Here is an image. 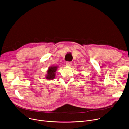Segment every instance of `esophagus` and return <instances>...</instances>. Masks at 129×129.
Returning <instances> with one entry per match:
<instances>
[{"label":"esophagus","instance_id":"34e87169","mask_svg":"<svg viewBox=\"0 0 129 129\" xmlns=\"http://www.w3.org/2000/svg\"><path fill=\"white\" fill-rule=\"evenodd\" d=\"M71 64H72V63L71 62H66V65L67 66H70L71 65Z\"/></svg>","mask_w":129,"mask_h":129}]
</instances>
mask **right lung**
<instances>
[{
    "mask_svg": "<svg viewBox=\"0 0 129 129\" xmlns=\"http://www.w3.org/2000/svg\"><path fill=\"white\" fill-rule=\"evenodd\" d=\"M58 66H51L50 67L47 71L46 75V79L47 80L53 79L55 76V72L57 70Z\"/></svg>",
    "mask_w": 129,
    "mask_h": 129,
    "instance_id": "1",
    "label": "right lung"
}]
</instances>
